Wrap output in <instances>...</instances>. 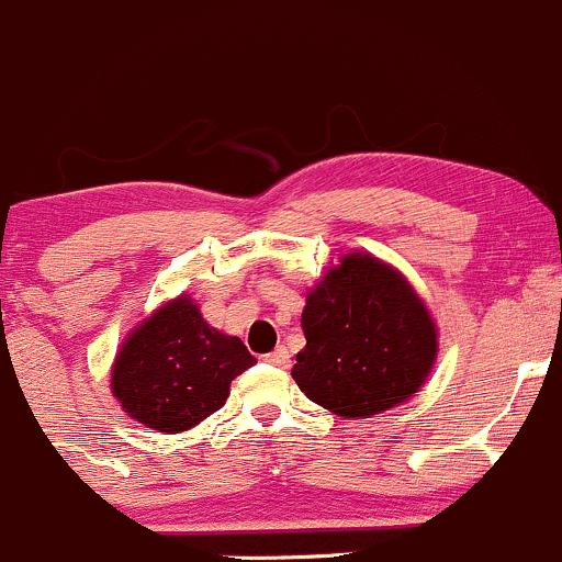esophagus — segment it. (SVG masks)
<instances>
[{
	"instance_id": "esophagus-1",
	"label": "esophagus",
	"mask_w": 562,
	"mask_h": 562,
	"mask_svg": "<svg viewBox=\"0 0 562 562\" xmlns=\"http://www.w3.org/2000/svg\"><path fill=\"white\" fill-rule=\"evenodd\" d=\"M267 364H274V367H288L290 364V353H288V348L285 346H277L272 353H267Z\"/></svg>"
}]
</instances>
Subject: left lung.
<instances>
[{"instance_id": "left-lung-1", "label": "left lung", "mask_w": 562, "mask_h": 562, "mask_svg": "<svg viewBox=\"0 0 562 562\" xmlns=\"http://www.w3.org/2000/svg\"><path fill=\"white\" fill-rule=\"evenodd\" d=\"M306 348L293 380L340 417H370L420 391L436 359L425 303L389 263L348 254L322 277L301 314Z\"/></svg>"}]
</instances>
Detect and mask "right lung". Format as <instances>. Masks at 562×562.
<instances>
[{
    "instance_id": "obj_1",
    "label": "right lung",
    "mask_w": 562,
    "mask_h": 562,
    "mask_svg": "<svg viewBox=\"0 0 562 562\" xmlns=\"http://www.w3.org/2000/svg\"><path fill=\"white\" fill-rule=\"evenodd\" d=\"M254 364L240 338L214 330L182 295L128 335L113 396L147 428L179 434L222 409L232 380Z\"/></svg>"
}]
</instances>
